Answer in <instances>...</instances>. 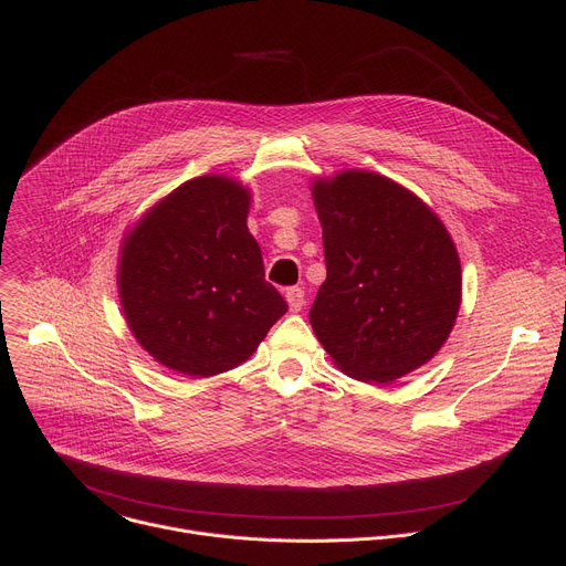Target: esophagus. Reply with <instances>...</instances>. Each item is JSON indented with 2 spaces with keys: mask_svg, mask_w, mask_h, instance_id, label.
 <instances>
[{
  "mask_svg": "<svg viewBox=\"0 0 566 566\" xmlns=\"http://www.w3.org/2000/svg\"><path fill=\"white\" fill-rule=\"evenodd\" d=\"M284 298H286V303H289V310H291V312H301V310L305 307V291H303L301 286H291V289H286Z\"/></svg>",
  "mask_w": 566,
  "mask_h": 566,
  "instance_id": "1",
  "label": "esophagus"
}]
</instances>
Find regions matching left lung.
Segmentation results:
<instances>
[{"mask_svg": "<svg viewBox=\"0 0 566 566\" xmlns=\"http://www.w3.org/2000/svg\"><path fill=\"white\" fill-rule=\"evenodd\" d=\"M328 277L310 310L333 363L363 382H392L427 365L461 307V261L431 208L392 178L344 169L316 178Z\"/></svg>", "mask_w": 566, "mask_h": 566, "instance_id": "obj_1", "label": "left lung"}]
</instances>
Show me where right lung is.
<instances>
[{"label":"right lung","instance_id":"add662e5","mask_svg":"<svg viewBox=\"0 0 566 566\" xmlns=\"http://www.w3.org/2000/svg\"><path fill=\"white\" fill-rule=\"evenodd\" d=\"M250 190L222 174L163 197L124 235L118 298L139 346L192 378L243 365L286 303L263 277Z\"/></svg>","mask_w":566,"mask_h":566}]
</instances>
